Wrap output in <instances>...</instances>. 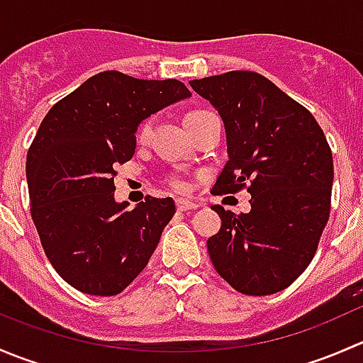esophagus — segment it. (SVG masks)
Returning <instances> with one entry per match:
<instances>
[{
    "label": "esophagus",
    "mask_w": 363,
    "mask_h": 363,
    "mask_svg": "<svg viewBox=\"0 0 363 363\" xmlns=\"http://www.w3.org/2000/svg\"><path fill=\"white\" fill-rule=\"evenodd\" d=\"M175 207H177V211L184 212V211H193V208L199 207V203H196V202H191V200L177 199V200H175Z\"/></svg>",
    "instance_id": "34e87169"
}]
</instances>
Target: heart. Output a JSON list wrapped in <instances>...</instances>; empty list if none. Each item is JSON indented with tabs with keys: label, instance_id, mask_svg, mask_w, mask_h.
<instances>
[{
	"label": "heart",
	"instance_id": "1",
	"mask_svg": "<svg viewBox=\"0 0 363 363\" xmlns=\"http://www.w3.org/2000/svg\"><path fill=\"white\" fill-rule=\"evenodd\" d=\"M195 112H199V111H195ZM189 113H193V112H189ZM189 113H186V116H189ZM151 126H152V119H145L144 123L140 124V128H138V137H145V135L151 131ZM172 184L179 189L184 188V182H182L181 179H175V181H172Z\"/></svg>",
	"mask_w": 363,
	"mask_h": 363
}]
</instances>
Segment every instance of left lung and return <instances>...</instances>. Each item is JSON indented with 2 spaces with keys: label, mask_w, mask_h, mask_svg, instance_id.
Here are the masks:
<instances>
[{
  "label": "left lung",
  "mask_w": 363,
  "mask_h": 363,
  "mask_svg": "<svg viewBox=\"0 0 363 363\" xmlns=\"http://www.w3.org/2000/svg\"><path fill=\"white\" fill-rule=\"evenodd\" d=\"M189 86L225 123L228 161L212 193H251L247 214L211 207L221 218L207 240L212 265L240 294H277L307 269L330 216V145L313 113L259 73L235 69Z\"/></svg>",
  "instance_id": "8db88e82"
}]
</instances>
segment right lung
<instances>
[{
    "mask_svg": "<svg viewBox=\"0 0 363 363\" xmlns=\"http://www.w3.org/2000/svg\"><path fill=\"white\" fill-rule=\"evenodd\" d=\"M189 96L175 79L111 69L43 117L26 160L31 218L49 262L75 290L117 295L147 265L175 203L145 196L126 211L113 200L116 167L133 158L142 121Z\"/></svg>",
    "mask_w": 363,
    "mask_h": 363,
    "instance_id": "add662e5",
    "label": "right lung"
}]
</instances>
